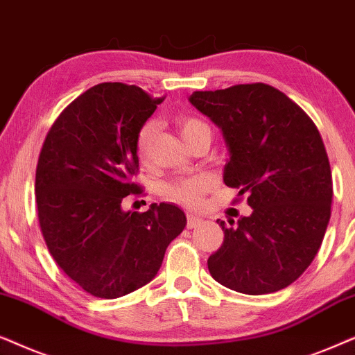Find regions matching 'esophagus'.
Segmentation results:
<instances>
[{"label":"esophagus","mask_w":355,"mask_h":355,"mask_svg":"<svg viewBox=\"0 0 355 355\" xmlns=\"http://www.w3.org/2000/svg\"><path fill=\"white\" fill-rule=\"evenodd\" d=\"M201 224H202L201 217H198V216H195V214H188V222H187L188 229H195V227L201 225Z\"/></svg>","instance_id":"1"}]
</instances>
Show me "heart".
Wrapping results in <instances>:
<instances>
[{"label":"heart","instance_id":"1","mask_svg":"<svg viewBox=\"0 0 355 355\" xmlns=\"http://www.w3.org/2000/svg\"><path fill=\"white\" fill-rule=\"evenodd\" d=\"M177 125L183 141H188L193 135L200 133V131H209L206 123L198 120L195 116H180L177 120ZM155 128H157L155 121H148L141 126L139 133L136 136V153H138L139 159H148ZM211 187V177H207V175H196V177L183 178V180L170 183V185L165 187L164 191L165 196H168L170 200L180 201L188 206H195L201 201L202 193L209 190Z\"/></svg>","mask_w":355,"mask_h":355}]
</instances>
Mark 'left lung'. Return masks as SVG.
Returning <instances> with one entry per match:
<instances>
[{"label":"left lung","mask_w":355,"mask_h":355,"mask_svg":"<svg viewBox=\"0 0 355 355\" xmlns=\"http://www.w3.org/2000/svg\"><path fill=\"white\" fill-rule=\"evenodd\" d=\"M188 101L224 136V183L247 193L252 214L217 220L224 243L207 259L219 284L248 295L277 292L304 274L331 217L333 178L306 113L268 84L193 92Z\"/></svg>","instance_id":"left-lung-1"}]
</instances>
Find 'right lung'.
<instances>
[{"instance_id":"add662e5","label":"right lung","mask_w":355,"mask_h":355,"mask_svg":"<svg viewBox=\"0 0 355 355\" xmlns=\"http://www.w3.org/2000/svg\"><path fill=\"white\" fill-rule=\"evenodd\" d=\"M160 97L121 83L94 86L51 126L35 173L42 234L58 266L94 297L118 299L150 282L187 225L180 207L125 211L139 187L136 136Z\"/></svg>"}]
</instances>
